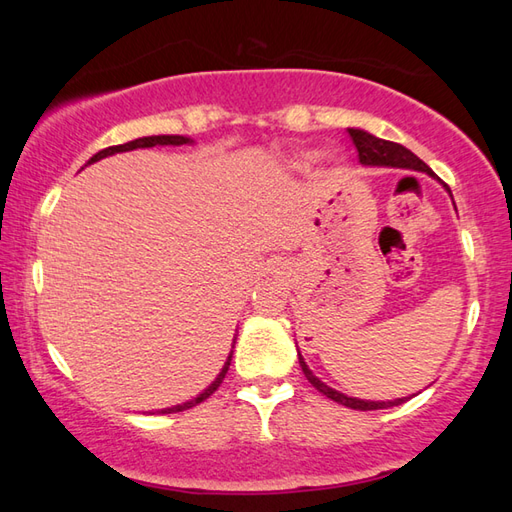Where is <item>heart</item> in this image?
Returning <instances> with one entry per match:
<instances>
[{
	"label": "heart",
	"mask_w": 512,
	"mask_h": 512,
	"mask_svg": "<svg viewBox=\"0 0 512 512\" xmlns=\"http://www.w3.org/2000/svg\"><path fill=\"white\" fill-rule=\"evenodd\" d=\"M314 158H317V151H299V154L295 156V167H299V169L308 167Z\"/></svg>",
	"instance_id": "1"
}]
</instances>
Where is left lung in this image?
Segmentation results:
<instances>
[{"label":"left lung","mask_w":512,"mask_h":512,"mask_svg":"<svg viewBox=\"0 0 512 512\" xmlns=\"http://www.w3.org/2000/svg\"><path fill=\"white\" fill-rule=\"evenodd\" d=\"M350 132V138L352 143L356 145V151H358V160H361V165L365 167H398V169H413V171H424L429 173L431 178H438L436 173H433L424 162L413 154V151H409L407 147H402L398 143H391V140H383V138H376L369 132H363V129H347ZM444 189H447L451 193V189L444 184ZM299 365L303 369V374H306V378L312 383L314 389H319L323 396L332 398L334 402H339V405H345L350 409H361V411H372V409H387V407H398L402 405V402L409 400V398H396V400H361V398H350L341 394V391H336L332 387H328L325 383H321V380L314 376L310 372V367L306 365V361H303V356L299 354Z\"/></svg>","instance_id":"1"}]
</instances>
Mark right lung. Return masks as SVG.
<instances>
[{
	"label": "right lung",
	"instance_id": "1",
	"mask_svg": "<svg viewBox=\"0 0 512 512\" xmlns=\"http://www.w3.org/2000/svg\"><path fill=\"white\" fill-rule=\"evenodd\" d=\"M191 143H193V140L187 138V136H145V138L129 140V143H125V145H114V147H107V149L99 151V154H94V156L88 160V165H92V162L101 160V158L121 154V151H132V149H143V147H158V145H173V147H178V145H191ZM231 358H233V352L228 354L226 363H224V367H222V372L217 374V378L213 380V383H211L209 387H206V389L202 391V394H200L198 398H193V400H189V402H182V405H176V407L160 409L158 413H176V411H184V409H191V407H195V405H200L202 400L209 398V396L213 394V391L222 385V380H224V376H226V372H228V365H231Z\"/></svg>",
	"mask_w": 512,
	"mask_h": 512
}]
</instances>
